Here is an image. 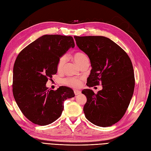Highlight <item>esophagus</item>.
I'll use <instances>...</instances> for the list:
<instances>
[{
    "label": "esophagus",
    "instance_id": "34e87169",
    "mask_svg": "<svg viewBox=\"0 0 151 151\" xmlns=\"http://www.w3.org/2000/svg\"><path fill=\"white\" fill-rule=\"evenodd\" d=\"M81 93V91H77V90H75V91H74V94H75L76 96L80 94Z\"/></svg>",
    "mask_w": 151,
    "mask_h": 151
}]
</instances>
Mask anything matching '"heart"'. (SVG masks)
Masks as SVG:
<instances>
[{
  "instance_id": "1",
  "label": "heart",
  "mask_w": 151,
  "mask_h": 151,
  "mask_svg": "<svg viewBox=\"0 0 151 151\" xmlns=\"http://www.w3.org/2000/svg\"><path fill=\"white\" fill-rule=\"evenodd\" d=\"M73 59L79 67L85 63H89V59L88 58V57L85 54L82 52L76 53L73 56ZM66 60L67 56L65 55H62L59 57L58 62H57V70H58V71L60 72L63 69V67L66 62ZM62 83L71 87L79 88L82 84V81L81 79H79V78L68 77L63 79Z\"/></svg>"
}]
</instances>
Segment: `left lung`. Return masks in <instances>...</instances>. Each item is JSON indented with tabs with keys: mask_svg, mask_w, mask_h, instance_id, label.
<instances>
[{
	"mask_svg": "<svg viewBox=\"0 0 151 151\" xmlns=\"http://www.w3.org/2000/svg\"><path fill=\"white\" fill-rule=\"evenodd\" d=\"M74 39L91 60L92 69L87 86H102L97 93L88 89L82 91L87 97L85 116L97 126H111L125 114L133 95L135 78L131 59L120 46L104 36Z\"/></svg>",
	"mask_w": 151,
	"mask_h": 151,
	"instance_id": "8db88e82",
	"label": "left lung"
}]
</instances>
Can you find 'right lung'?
<instances>
[{"label":"right lung","mask_w":151,"mask_h":151,"mask_svg":"<svg viewBox=\"0 0 151 151\" xmlns=\"http://www.w3.org/2000/svg\"><path fill=\"white\" fill-rule=\"evenodd\" d=\"M74 46L72 36L44 35L17 55L13 69V95L20 110L32 123L39 126L52 123L61 116L64 101L75 96L68 87L53 91L45 86L57 73L59 57Z\"/></svg>","instance_id":"right-lung-1"}]
</instances>
